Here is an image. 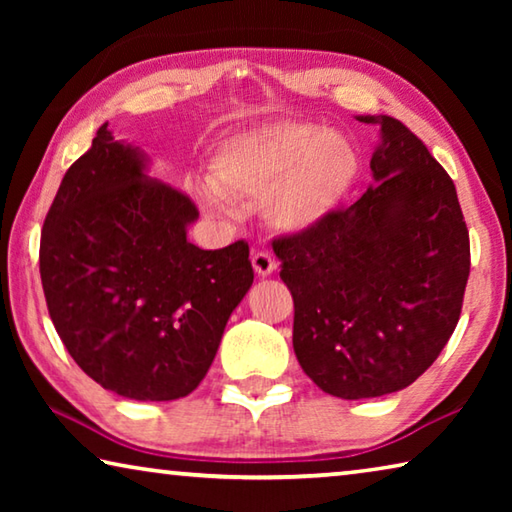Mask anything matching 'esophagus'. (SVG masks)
Returning a JSON list of instances; mask_svg holds the SVG:
<instances>
[{
  "mask_svg": "<svg viewBox=\"0 0 512 512\" xmlns=\"http://www.w3.org/2000/svg\"><path fill=\"white\" fill-rule=\"evenodd\" d=\"M253 268H255L257 275L266 277V275H271L275 271L277 262H275V257L268 253V250H255V253H253Z\"/></svg>",
  "mask_w": 512,
  "mask_h": 512,
  "instance_id": "obj_1",
  "label": "esophagus"
}]
</instances>
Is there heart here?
Masks as SVG:
<instances>
[{"label":"heart","mask_w":512,"mask_h":512,"mask_svg":"<svg viewBox=\"0 0 512 512\" xmlns=\"http://www.w3.org/2000/svg\"><path fill=\"white\" fill-rule=\"evenodd\" d=\"M357 176V155L309 126H264L235 137L212 162L210 185L232 201H259L266 221L305 230L334 210ZM214 203V196H205Z\"/></svg>","instance_id":"obj_1"}]
</instances>
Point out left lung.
Instances as JSON below:
<instances>
[{"label":"left lung","instance_id":"8db88e82","mask_svg":"<svg viewBox=\"0 0 512 512\" xmlns=\"http://www.w3.org/2000/svg\"><path fill=\"white\" fill-rule=\"evenodd\" d=\"M359 121L381 126L377 185L273 239L293 296V350L341 400L413 384L454 334L470 277V232L449 173L400 119Z\"/></svg>","mask_w":512,"mask_h":512}]
</instances>
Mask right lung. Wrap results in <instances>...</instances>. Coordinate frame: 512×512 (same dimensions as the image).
<instances>
[{
  "mask_svg": "<svg viewBox=\"0 0 512 512\" xmlns=\"http://www.w3.org/2000/svg\"><path fill=\"white\" fill-rule=\"evenodd\" d=\"M192 198L144 173L103 124L67 169L40 237V277L60 341L85 375L128 400L169 402L201 384L253 284L244 239L187 241Z\"/></svg>",
  "mask_w": 512,
  "mask_h": 512,
  "instance_id": "1",
  "label": "right lung"
}]
</instances>
